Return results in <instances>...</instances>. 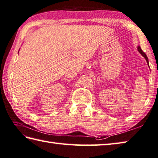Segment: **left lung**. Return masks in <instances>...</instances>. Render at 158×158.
Segmentation results:
<instances>
[{
  "label": "left lung",
  "instance_id": "obj_1",
  "mask_svg": "<svg viewBox=\"0 0 158 158\" xmlns=\"http://www.w3.org/2000/svg\"><path fill=\"white\" fill-rule=\"evenodd\" d=\"M138 51L139 52H140V53L142 55H143V56L145 59H146V61H147V64L149 65V60H148V57H147V55L145 54L144 52L143 51V50H142L140 46H138Z\"/></svg>",
  "mask_w": 158,
  "mask_h": 158
}]
</instances>
